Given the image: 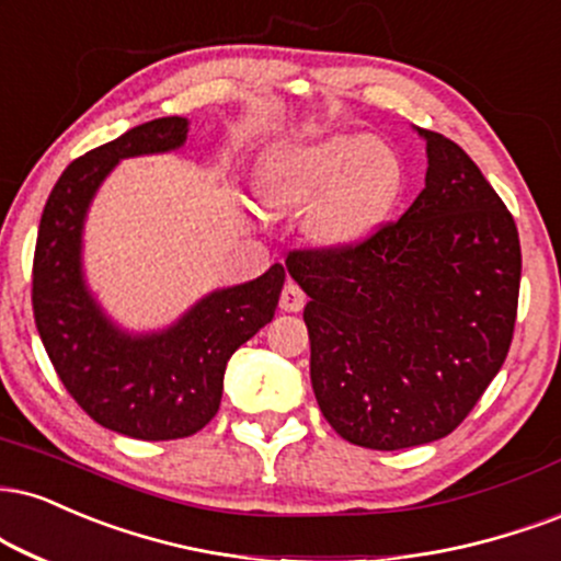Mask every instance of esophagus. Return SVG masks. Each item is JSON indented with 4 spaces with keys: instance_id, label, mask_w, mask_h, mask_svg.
I'll use <instances>...</instances> for the list:
<instances>
[{
    "instance_id": "obj_1",
    "label": "esophagus",
    "mask_w": 561,
    "mask_h": 561,
    "mask_svg": "<svg viewBox=\"0 0 561 561\" xmlns=\"http://www.w3.org/2000/svg\"><path fill=\"white\" fill-rule=\"evenodd\" d=\"M302 306H306V293H302V289L295 285L293 279H289L285 289H282L279 308L287 310V313H298V310H302Z\"/></svg>"
}]
</instances>
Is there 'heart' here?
Returning <instances> with one entry per match:
<instances>
[{
    "instance_id": "heart-1",
    "label": "heart",
    "mask_w": 561,
    "mask_h": 561,
    "mask_svg": "<svg viewBox=\"0 0 561 561\" xmlns=\"http://www.w3.org/2000/svg\"><path fill=\"white\" fill-rule=\"evenodd\" d=\"M402 164L374 135L340 133L266 157L259 195L274 214H298L316 205L310 238L345 248L366 240L387 219L402 193Z\"/></svg>"
}]
</instances>
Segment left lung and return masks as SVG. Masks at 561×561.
Wrapping results in <instances>:
<instances>
[{
  "label": "left lung",
  "instance_id": "1",
  "mask_svg": "<svg viewBox=\"0 0 561 561\" xmlns=\"http://www.w3.org/2000/svg\"><path fill=\"white\" fill-rule=\"evenodd\" d=\"M426 138V187L355 245L298 248L310 383L350 444L408 449L451 434L507 360L515 334L517 225L444 135Z\"/></svg>",
  "mask_w": 561,
  "mask_h": 561
}]
</instances>
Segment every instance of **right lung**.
<instances>
[{
	"instance_id": "right-lung-1",
	"label": "right lung",
	"mask_w": 561,
	"mask_h": 561,
	"mask_svg": "<svg viewBox=\"0 0 561 561\" xmlns=\"http://www.w3.org/2000/svg\"><path fill=\"white\" fill-rule=\"evenodd\" d=\"M191 119L161 117L93 148L59 174L46 198L33 253V319L59 381L99 426L144 442L201 431L216 415L234 350L274 319L285 266L201 300L170 332L119 334L80 279L88 201L119 159L185 144Z\"/></svg>"
}]
</instances>
